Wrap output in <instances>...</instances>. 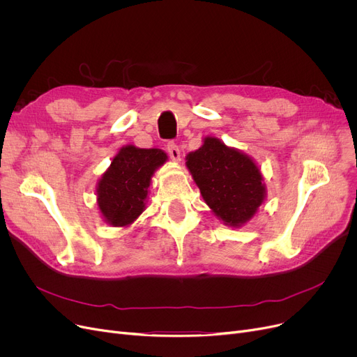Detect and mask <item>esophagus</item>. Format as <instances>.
Listing matches in <instances>:
<instances>
[{
    "mask_svg": "<svg viewBox=\"0 0 357 357\" xmlns=\"http://www.w3.org/2000/svg\"><path fill=\"white\" fill-rule=\"evenodd\" d=\"M166 149H167V153H169V156H171V159H174L175 162L181 160V150L175 142H169L166 144Z\"/></svg>",
    "mask_w": 357,
    "mask_h": 357,
    "instance_id": "obj_1",
    "label": "esophagus"
}]
</instances>
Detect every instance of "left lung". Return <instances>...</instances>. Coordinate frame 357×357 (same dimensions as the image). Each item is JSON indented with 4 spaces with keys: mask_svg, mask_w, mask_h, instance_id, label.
Wrapping results in <instances>:
<instances>
[{
    "mask_svg": "<svg viewBox=\"0 0 357 357\" xmlns=\"http://www.w3.org/2000/svg\"><path fill=\"white\" fill-rule=\"evenodd\" d=\"M186 167L204 201L227 226H243L266 198L257 165L220 139L205 137L204 144L186 156Z\"/></svg>",
    "mask_w": 357,
    "mask_h": 357,
    "instance_id": "8db88e82",
    "label": "left lung"
}]
</instances>
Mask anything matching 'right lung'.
I'll list each match as a JSON object with an SVG mask.
<instances>
[{"instance_id": "add662e5", "label": "right lung", "mask_w": 357, "mask_h": 357, "mask_svg": "<svg viewBox=\"0 0 357 357\" xmlns=\"http://www.w3.org/2000/svg\"><path fill=\"white\" fill-rule=\"evenodd\" d=\"M166 159L160 149L127 144L119 150L97 186L98 207L105 222L127 227L143 213L150 179Z\"/></svg>"}]
</instances>
